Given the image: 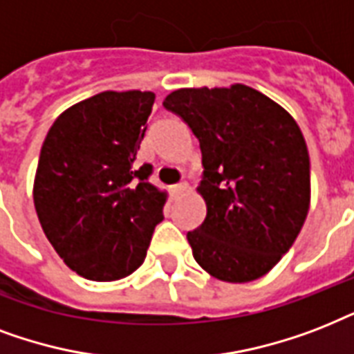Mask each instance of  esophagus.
<instances>
[{"label": "esophagus", "instance_id": "esophagus-1", "mask_svg": "<svg viewBox=\"0 0 354 354\" xmlns=\"http://www.w3.org/2000/svg\"><path fill=\"white\" fill-rule=\"evenodd\" d=\"M190 190V185L188 183H179V185L171 186V192H174L175 196H180V194H186V192Z\"/></svg>", "mask_w": 354, "mask_h": 354}]
</instances>
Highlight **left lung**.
I'll use <instances>...</instances> for the list:
<instances>
[{"mask_svg":"<svg viewBox=\"0 0 354 354\" xmlns=\"http://www.w3.org/2000/svg\"><path fill=\"white\" fill-rule=\"evenodd\" d=\"M199 140L207 218L186 234L203 270L225 282L266 275L294 245L310 207V158L299 125L245 84L179 88L162 103Z\"/></svg>","mask_w":354,"mask_h":354,"instance_id":"1","label":"left lung"}]
</instances>
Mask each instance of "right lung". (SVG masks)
Here are the masks:
<instances>
[{
  "label": "right lung",
  "mask_w": 354,
  "mask_h": 354,
  "mask_svg": "<svg viewBox=\"0 0 354 354\" xmlns=\"http://www.w3.org/2000/svg\"><path fill=\"white\" fill-rule=\"evenodd\" d=\"M153 92H101L66 109L44 140L32 199L49 243L88 281L131 275L146 259L168 194L134 168Z\"/></svg>",
  "instance_id": "1"
}]
</instances>
